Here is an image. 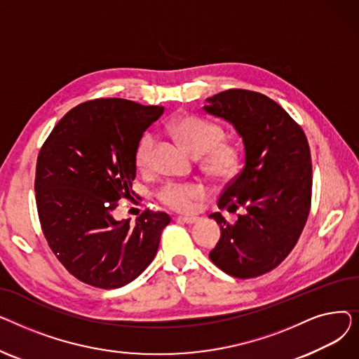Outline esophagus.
I'll list each match as a JSON object with an SVG mask.
<instances>
[{"instance_id":"esophagus-1","label":"esophagus","mask_w":359,"mask_h":359,"mask_svg":"<svg viewBox=\"0 0 359 359\" xmlns=\"http://www.w3.org/2000/svg\"><path fill=\"white\" fill-rule=\"evenodd\" d=\"M176 219L180 221V222H184V224H195V222L199 221L198 217H189V215H180Z\"/></svg>"}]
</instances>
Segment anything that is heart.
Listing matches in <instances>:
<instances>
[{
  "label": "heart",
  "instance_id": "b5f03b06",
  "mask_svg": "<svg viewBox=\"0 0 359 359\" xmlns=\"http://www.w3.org/2000/svg\"><path fill=\"white\" fill-rule=\"evenodd\" d=\"M167 134L194 157H201V172L217 184L230 182L240 168V151L236 145L224 142V129L195 115H180L165 126ZM153 138L145 135L137 145L135 164L141 172L149 167V151ZM205 195L199 183H168L163 186L160 201L176 211L192 210L194 205Z\"/></svg>",
  "mask_w": 359,
  "mask_h": 359
}]
</instances>
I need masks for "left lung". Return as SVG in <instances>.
Returning <instances> with one entry per match:
<instances>
[{
	"instance_id": "obj_1",
	"label": "left lung",
	"mask_w": 359,
	"mask_h": 359,
	"mask_svg": "<svg viewBox=\"0 0 359 359\" xmlns=\"http://www.w3.org/2000/svg\"><path fill=\"white\" fill-rule=\"evenodd\" d=\"M203 110L230 122L243 138L246 165L225 186L218 208L246 214L221 229L211 260L238 279L265 275L292 252L310 208L313 168L304 130L265 94L231 88L210 97Z\"/></svg>"
}]
</instances>
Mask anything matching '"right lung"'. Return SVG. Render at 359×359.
<instances>
[{
    "label": "right lung",
    "mask_w": 359,
    "mask_h": 359,
    "mask_svg": "<svg viewBox=\"0 0 359 359\" xmlns=\"http://www.w3.org/2000/svg\"><path fill=\"white\" fill-rule=\"evenodd\" d=\"M164 111L125 99L88 100L55 125L36 163V206L43 236L64 268L84 284L121 288L153 262L165 212L116 221L134 196L135 149Z\"/></svg>",
    "instance_id": "1"
}]
</instances>
